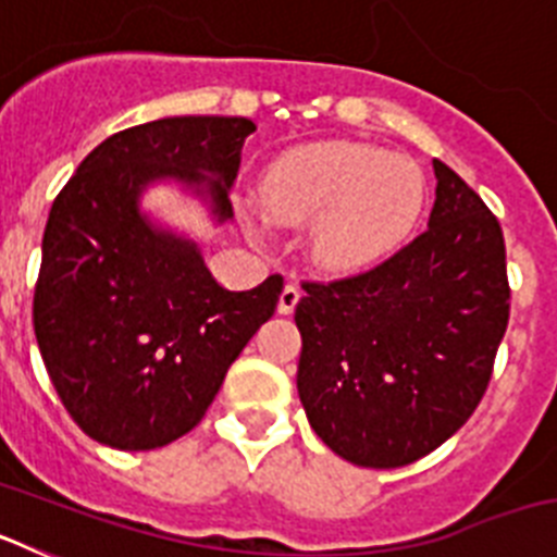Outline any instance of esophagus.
<instances>
[{"instance_id":"1","label":"esophagus","mask_w":557,"mask_h":557,"mask_svg":"<svg viewBox=\"0 0 557 557\" xmlns=\"http://www.w3.org/2000/svg\"><path fill=\"white\" fill-rule=\"evenodd\" d=\"M298 301H301V287H298V284H284L282 295H278V312L293 314Z\"/></svg>"}]
</instances>
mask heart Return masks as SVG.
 Returning <instances> with one entry per match:
<instances>
[{
  "label": "heart",
  "instance_id": "obj_1",
  "mask_svg": "<svg viewBox=\"0 0 557 557\" xmlns=\"http://www.w3.org/2000/svg\"><path fill=\"white\" fill-rule=\"evenodd\" d=\"M256 200L287 228L312 226L309 250L329 273L371 268L416 228L426 203L424 170L362 141H314L264 166Z\"/></svg>",
  "mask_w": 557,
  "mask_h": 557
}]
</instances>
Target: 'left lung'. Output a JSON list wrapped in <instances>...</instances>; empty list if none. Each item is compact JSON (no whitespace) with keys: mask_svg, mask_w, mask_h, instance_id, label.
<instances>
[{"mask_svg":"<svg viewBox=\"0 0 557 557\" xmlns=\"http://www.w3.org/2000/svg\"><path fill=\"white\" fill-rule=\"evenodd\" d=\"M430 228L366 273L304 282L298 396L343 460L398 469L449 441L494 373L510 314L499 220L444 161Z\"/></svg>","mask_w":557,"mask_h":557,"instance_id":"1","label":"left lung"}]
</instances>
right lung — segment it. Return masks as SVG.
Segmentation results:
<instances>
[{
    "label": "right lung",
    "instance_id": "right-lung-1",
    "mask_svg": "<svg viewBox=\"0 0 557 557\" xmlns=\"http://www.w3.org/2000/svg\"><path fill=\"white\" fill-rule=\"evenodd\" d=\"M256 125L166 116L88 152L49 211L33 326L49 379L97 444L147 451L200 424L231 362L275 312L284 278L231 293L198 245L152 225L141 191L178 181L234 218L228 191Z\"/></svg>",
    "mask_w": 557,
    "mask_h": 557
}]
</instances>
